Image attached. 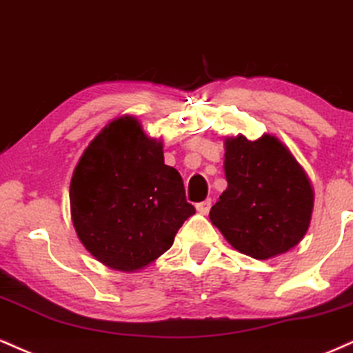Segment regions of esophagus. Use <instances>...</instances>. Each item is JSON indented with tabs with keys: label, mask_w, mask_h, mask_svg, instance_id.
<instances>
[{
	"label": "esophagus",
	"mask_w": 353,
	"mask_h": 353,
	"mask_svg": "<svg viewBox=\"0 0 353 353\" xmlns=\"http://www.w3.org/2000/svg\"><path fill=\"white\" fill-rule=\"evenodd\" d=\"M210 208H211V200H210V198H208V200H205V201L196 203V210L200 211V213H203V214L208 213Z\"/></svg>",
	"instance_id": "34e87169"
}]
</instances>
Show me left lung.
<instances>
[{"instance_id":"1","label":"left lung","mask_w":353,"mask_h":353,"mask_svg":"<svg viewBox=\"0 0 353 353\" xmlns=\"http://www.w3.org/2000/svg\"><path fill=\"white\" fill-rule=\"evenodd\" d=\"M228 188L210 211L226 241L243 254L269 259L307 233L314 192L305 172L276 137L226 139Z\"/></svg>"}]
</instances>
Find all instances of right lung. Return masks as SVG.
<instances>
[{
    "label": "right lung",
    "mask_w": 353,
    "mask_h": 353,
    "mask_svg": "<svg viewBox=\"0 0 353 353\" xmlns=\"http://www.w3.org/2000/svg\"><path fill=\"white\" fill-rule=\"evenodd\" d=\"M161 148L135 119L122 117L102 128L74 170L69 200L76 233L112 269L130 272L150 264L194 214Z\"/></svg>",
    "instance_id": "right-lung-1"
}]
</instances>
